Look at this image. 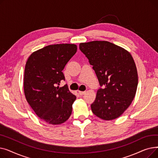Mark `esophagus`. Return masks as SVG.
<instances>
[{
    "instance_id": "34e87169",
    "label": "esophagus",
    "mask_w": 158,
    "mask_h": 158,
    "mask_svg": "<svg viewBox=\"0 0 158 158\" xmlns=\"http://www.w3.org/2000/svg\"><path fill=\"white\" fill-rule=\"evenodd\" d=\"M86 92V91H84V92H81V91H79V95H84V94H85Z\"/></svg>"
}]
</instances>
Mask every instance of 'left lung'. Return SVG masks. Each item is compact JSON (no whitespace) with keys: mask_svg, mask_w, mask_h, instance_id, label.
<instances>
[{"mask_svg":"<svg viewBox=\"0 0 158 158\" xmlns=\"http://www.w3.org/2000/svg\"><path fill=\"white\" fill-rule=\"evenodd\" d=\"M79 49L93 66L102 87L91 104L93 113L104 120L117 118L136 95L138 78L133 58L126 49L107 41L81 43Z\"/></svg>","mask_w":158,"mask_h":158,"instance_id":"1","label":"left lung"}]
</instances>
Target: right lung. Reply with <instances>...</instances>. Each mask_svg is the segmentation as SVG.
Here are the masks:
<instances>
[{
  "label": "right lung",
  "mask_w": 158,
  "mask_h": 158,
  "mask_svg": "<svg viewBox=\"0 0 158 158\" xmlns=\"http://www.w3.org/2000/svg\"><path fill=\"white\" fill-rule=\"evenodd\" d=\"M77 49L75 44L50 45L32 52L26 62L25 96L38 117L47 123L59 125L72 114L76 97L66 85L56 86L64 80L62 71Z\"/></svg>",
  "instance_id": "1"
}]
</instances>
